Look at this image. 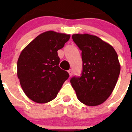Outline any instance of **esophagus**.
Returning a JSON list of instances; mask_svg holds the SVG:
<instances>
[{
  "label": "esophagus",
  "instance_id": "34e87169",
  "mask_svg": "<svg viewBox=\"0 0 132 132\" xmlns=\"http://www.w3.org/2000/svg\"><path fill=\"white\" fill-rule=\"evenodd\" d=\"M68 73H69V76H70V77H71V76H72V75H73V71H72V70H71V69L69 70V71H68Z\"/></svg>",
  "mask_w": 132,
  "mask_h": 132
}]
</instances>
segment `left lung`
Wrapping results in <instances>:
<instances>
[{
  "label": "left lung",
  "instance_id": "left-lung-1",
  "mask_svg": "<svg viewBox=\"0 0 132 132\" xmlns=\"http://www.w3.org/2000/svg\"><path fill=\"white\" fill-rule=\"evenodd\" d=\"M73 40L82 51V71L71 83L79 101L90 106L100 105L112 93L118 81L120 65L111 45L88 34H75Z\"/></svg>",
  "mask_w": 132,
  "mask_h": 132
}]
</instances>
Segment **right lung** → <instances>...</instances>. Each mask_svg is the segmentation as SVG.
Segmentation results:
<instances>
[{"mask_svg": "<svg viewBox=\"0 0 132 132\" xmlns=\"http://www.w3.org/2000/svg\"><path fill=\"white\" fill-rule=\"evenodd\" d=\"M69 34L47 31L41 34L22 51L17 62V75L23 91L37 103L50 102L57 96L69 77L59 67L57 51Z\"/></svg>", "mask_w": 132, "mask_h": 132, "instance_id": "right-lung-1", "label": "right lung"}]
</instances>
